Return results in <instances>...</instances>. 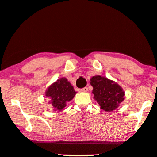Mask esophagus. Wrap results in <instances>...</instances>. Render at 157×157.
Segmentation results:
<instances>
[{
  "mask_svg": "<svg viewBox=\"0 0 157 157\" xmlns=\"http://www.w3.org/2000/svg\"><path fill=\"white\" fill-rule=\"evenodd\" d=\"M87 90H88V88H87V87H83V88L81 89V91L83 92V93H86V92H87Z\"/></svg>",
  "mask_w": 157,
  "mask_h": 157,
  "instance_id": "34e87169",
  "label": "esophagus"
}]
</instances>
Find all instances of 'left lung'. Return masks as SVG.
Listing matches in <instances>:
<instances>
[{
    "instance_id": "obj_1",
    "label": "left lung",
    "mask_w": 157,
    "mask_h": 157,
    "mask_svg": "<svg viewBox=\"0 0 157 157\" xmlns=\"http://www.w3.org/2000/svg\"><path fill=\"white\" fill-rule=\"evenodd\" d=\"M93 98L100 109L105 112L115 110L125 99V92L118 83L105 77L95 75L91 77Z\"/></svg>"
}]
</instances>
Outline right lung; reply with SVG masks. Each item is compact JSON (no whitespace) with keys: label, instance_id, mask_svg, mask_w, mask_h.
I'll list each match as a JSON object with an SVG mask.
<instances>
[{"label":"right lung","instance_id":"add662e5","mask_svg":"<svg viewBox=\"0 0 157 157\" xmlns=\"http://www.w3.org/2000/svg\"><path fill=\"white\" fill-rule=\"evenodd\" d=\"M77 92L66 77L59 78L49 86L45 92V96L49 99L54 110L62 111L67 103L73 99Z\"/></svg>","mask_w":157,"mask_h":157}]
</instances>
